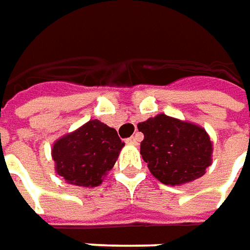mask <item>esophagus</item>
<instances>
[{
	"label": "esophagus",
	"instance_id": "esophagus-1",
	"mask_svg": "<svg viewBox=\"0 0 250 250\" xmlns=\"http://www.w3.org/2000/svg\"><path fill=\"white\" fill-rule=\"evenodd\" d=\"M139 141H141V134H135V135H132L130 138L125 139V144H128V145H137Z\"/></svg>",
	"mask_w": 250,
	"mask_h": 250
}]
</instances>
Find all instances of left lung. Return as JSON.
<instances>
[{"label": "left lung", "instance_id": "obj_1", "mask_svg": "<svg viewBox=\"0 0 250 250\" xmlns=\"http://www.w3.org/2000/svg\"><path fill=\"white\" fill-rule=\"evenodd\" d=\"M138 130L144 132L141 154L164 185L191 182L210 166L212 142L198 125L161 113L139 123Z\"/></svg>", "mask_w": 250, "mask_h": 250}]
</instances>
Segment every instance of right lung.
<instances>
[{
    "label": "right lung",
    "instance_id": "right-lung-1",
    "mask_svg": "<svg viewBox=\"0 0 250 250\" xmlns=\"http://www.w3.org/2000/svg\"><path fill=\"white\" fill-rule=\"evenodd\" d=\"M123 145L115 128L100 120H90L56 141L52 157L57 174L67 182L94 188L101 185L104 175L112 169Z\"/></svg>",
    "mask_w": 250,
    "mask_h": 250
}]
</instances>
